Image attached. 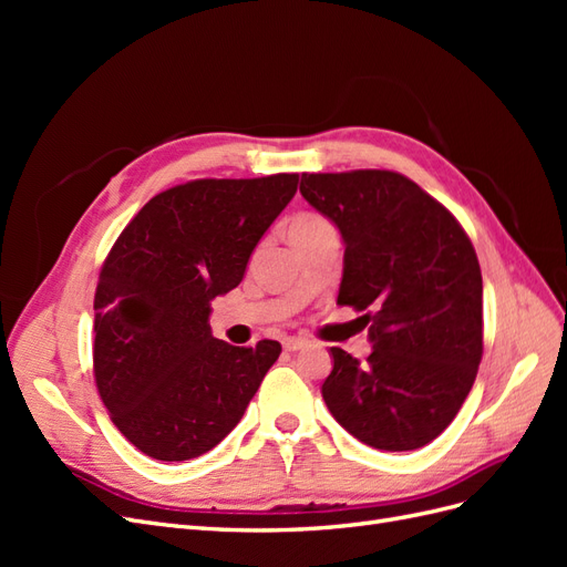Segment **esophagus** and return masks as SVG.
<instances>
[{"instance_id": "obj_1", "label": "esophagus", "mask_w": 567, "mask_h": 567, "mask_svg": "<svg viewBox=\"0 0 567 567\" xmlns=\"http://www.w3.org/2000/svg\"><path fill=\"white\" fill-rule=\"evenodd\" d=\"M305 346H307V340H305V338H300V336H288V338H284V348H286L288 352L302 350Z\"/></svg>"}]
</instances>
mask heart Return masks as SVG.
<instances>
[{
    "label": "heart",
    "mask_w": 567,
    "mask_h": 567,
    "mask_svg": "<svg viewBox=\"0 0 567 567\" xmlns=\"http://www.w3.org/2000/svg\"><path fill=\"white\" fill-rule=\"evenodd\" d=\"M323 227H331L329 221L319 215H300L293 219V225H290V234H305V231H317Z\"/></svg>",
    "instance_id": "obj_1"
}]
</instances>
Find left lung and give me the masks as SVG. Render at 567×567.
<instances>
[{
    "label": "left lung",
    "mask_w": 567,
    "mask_h": 567,
    "mask_svg": "<svg viewBox=\"0 0 567 567\" xmlns=\"http://www.w3.org/2000/svg\"><path fill=\"white\" fill-rule=\"evenodd\" d=\"M300 194L338 227V305L364 312L362 364L331 348L321 385L333 419L373 450L409 452L447 427L483 359V274L454 215L390 169L302 175Z\"/></svg>",
    "instance_id": "obj_1"
}]
</instances>
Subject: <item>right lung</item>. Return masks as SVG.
Here are the masks:
<instances>
[{
  "instance_id": "right-lung-1",
  "label": "right lung",
  "mask_w": 567,
  "mask_h": 567,
  "mask_svg": "<svg viewBox=\"0 0 567 567\" xmlns=\"http://www.w3.org/2000/svg\"><path fill=\"white\" fill-rule=\"evenodd\" d=\"M298 175L194 179L153 196L117 236L94 296V379L136 450L188 461L241 421L281 346L213 338L210 302L241 284Z\"/></svg>"
}]
</instances>
